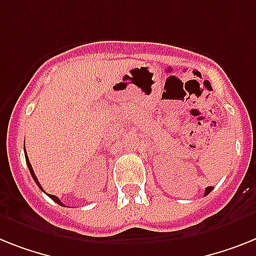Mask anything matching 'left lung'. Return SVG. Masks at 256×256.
<instances>
[{"mask_svg":"<svg viewBox=\"0 0 256 256\" xmlns=\"http://www.w3.org/2000/svg\"><path fill=\"white\" fill-rule=\"evenodd\" d=\"M212 190H213V187H206V194H204V195H208V194H209V192H210V191H212Z\"/></svg>","mask_w":256,"mask_h":256,"instance_id":"obj_1","label":"left lung"}]
</instances>
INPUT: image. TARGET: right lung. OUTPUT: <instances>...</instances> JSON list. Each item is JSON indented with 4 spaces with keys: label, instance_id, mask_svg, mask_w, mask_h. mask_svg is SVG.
<instances>
[{
    "label": "right lung",
    "instance_id": "add662e5",
    "mask_svg": "<svg viewBox=\"0 0 256 256\" xmlns=\"http://www.w3.org/2000/svg\"><path fill=\"white\" fill-rule=\"evenodd\" d=\"M24 157H26V164H27V166H28V170H30V172H31V176H32V179H34V180H35V183H36V184L39 186V188L42 190V191H44V190L42 188V186H40L39 180H38L36 175H35V172H34L32 168H31V164H30V161H28V157H27V153H24ZM47 195L50 196V199L54 200V202H57V204H58V206H64V204H62V202H60V199H58V198H57V196H54V195H50V194H47Z\"/></svg>",
    "mask_w": 256,
    "mask_h": 256
}]
</instances>
